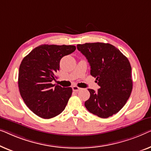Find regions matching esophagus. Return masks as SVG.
Segmentation results:
<instances>
[{
    "mask_svg": "<svg viewBox=\"0 0 151 151\" xmlns=\"http://www.w3.org/2000/svg\"><path fill=\"white\" fill-rule=\"evenodd\" d=\"M81 89V88H78V87L76 86H73V90L74 91V92H78V91H79Z\"/></svg>",
    "mask_w": 151,
    "mask_h": 151,
    "instance_id": "obj_1",
    "label": "esophagus"
}]
</instances>
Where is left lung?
Segmentation results:
<instances>
[{
    "mask_svg": "<svg viewBox=\"0 0 151 151\" xmlns=\"http://www.w3.org/2000/svg\"><path fill=\"white\" fill-rule=\"evenodd\" d=\"M76 47L88 59L90 75L101 88L97 92L89 89L90 96L85 102L86 109L102 118L117 114L126 104L133 88L128 59L110 44L86 43Z\"/></svg>",
    "mask_w": 151,
    "mask_h": 151,
    "instance_id": "8db88e82",
    "label": "left lung"
}]
</instances>
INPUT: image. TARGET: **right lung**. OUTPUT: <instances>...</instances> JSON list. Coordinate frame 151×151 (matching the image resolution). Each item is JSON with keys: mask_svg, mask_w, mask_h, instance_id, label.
<instances>
[{"mask_svg": "<svg viewBox=\"0 0 151 151\" xmlns=\"http://www.w3.org/2000/svg\"><path fill=\"white\" fill-rule=\"evenodd\" d=\"M75 50L73 45L42 44L22 59L19 68V90L27 107L39 117L52 118L64 110L73 89L51 82L59 70L61 58Z\"/></svg>", "mask_w": 151, "mask_h": 151, "instance_id": "right-lung-1", "label": "right lung"}]
</instances>
